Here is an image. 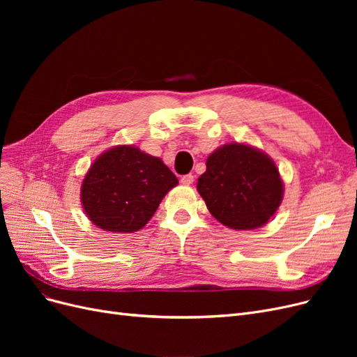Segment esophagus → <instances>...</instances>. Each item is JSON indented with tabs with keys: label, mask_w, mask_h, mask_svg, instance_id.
Instances as JSON below:
<instances>
[{
	"label": "esophagus",
	"mask_w": 357,
	"mask_h": 357,
	"mask_svg": "<svg viewBox=\"0 0 357 357\" xmlns=\"http://www.w3.org/2000/svg\"><path fill=\"white\" fill-rule=\"evenodd\" d=\"M180 181H181V185H185V186H190L192 183H193V176H192V174H186V176H183Z\"/></svg>",
	"instance_id": "obj_1"
}]
</instances>
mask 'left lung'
<instances>
[{
	"label": "left lung",
	"mask_w": 357,
	"mask_h": 357,
	"mask_svg": "<svg viewBox=\"0 0 357 357\" xmlns=\"http://www.w3.org/2000/svg\"><path fill=\"white\" fill-rule=\"evenodd\" d=\"M205 165L197 189L208 211L228 228H261L282 204V177L262 150L229 143L214 150Z\"/></svg>",
	"instance_id": "8db88e82"
}]
</instances>
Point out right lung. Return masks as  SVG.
I'll return each instance as SVG.
<instances>
[{"label": "right lung", "instance_id": "obj_1", "mask_svg": "<svg viewBox=\"0 0 357 357\" xmlns=\"http://www.w3.org/2000/svg\"><path fill=\"white\" fill-rule=\"evenodd\" d=\"M177 183L162 159L134 146H116L96 158L86 172L80 199L98 228L131 234L146 226Z\"/></svg>", "mask_w": 357, "mask_h": 357}]
</instances>
